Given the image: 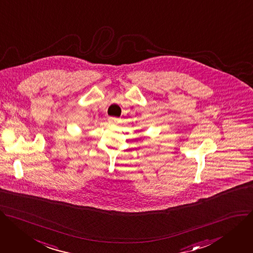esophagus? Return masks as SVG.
Here are the masks:
<instances>
[{"label": "esophagus", "mask_w": 253, "mask_h": 253, "mask_svg": "<svg viewBox=\"0 0 253 253\" xmlns=\"http://www.w3.org/2000/svg\"><path fill=\"white\" fill-rule=\"evenodd\" d=\"M108 123L111 124V125H116V124L120 123V120L117 119V118H109L108 119Z\"/></svg>", "instance_id": "34e87169"}]
</instances>
